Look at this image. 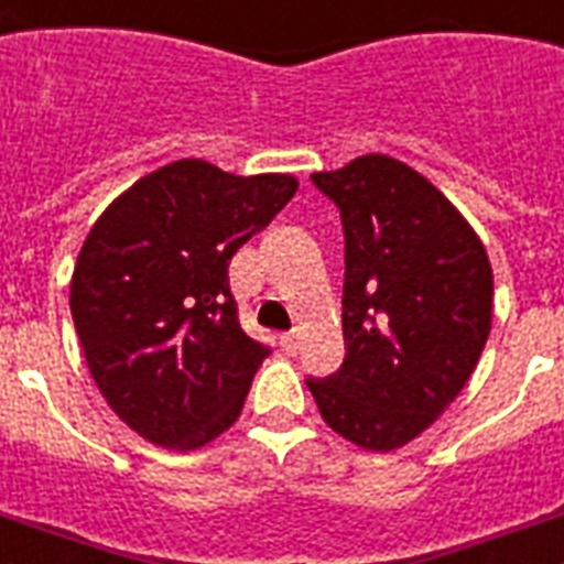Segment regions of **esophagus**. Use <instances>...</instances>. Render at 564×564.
I'll use <instances>...</instances> for the list:
<instances>
[{
    "instance_id": "esophagus-1",
    "label": "esophagus",
    "mask_w": 564,
    "mask_h": 564,
    "mask_svg": "<svg viewBox=\"0 0 564 564\" xmlns=\"http://www.w3.org/2000/svg\"><path fill=\"white\" fill-rule=\"evenodd\" d=\"M299 344H302V337H299V332H286V335H281L283 352H290V356H293L295 349H299Z\"/></svg>"
}]
</instances>
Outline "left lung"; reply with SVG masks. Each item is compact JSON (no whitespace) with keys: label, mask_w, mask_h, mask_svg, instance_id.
Segmentation results:
<instances>
[{"label":"left lung","mask_w":564,"mask_h":564,"mask_svg":"<svg viewBox=\"0 0 564 564\" xmlns=\"http://www.w3.org/2000/svg\"><path fill=\"white\" fill-rule=\"evenodd\" d=\"M344 220L337 373L307 379L319 415L365 452H394L460 394L494 323V269L440 187L388 154L314 173Z\"/></svg>","instance_id":"obj_1"}]
</instances>
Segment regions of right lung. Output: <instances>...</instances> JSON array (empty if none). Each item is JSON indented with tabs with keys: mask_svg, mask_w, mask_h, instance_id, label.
Here are the masks:
<instances>
[{
	"mask_svg": "<svg viewBox=\"0 0 564 564\" xmlns=\"http://www.w3.org/2000/svg\"><path fill=\"white\" fill-rule=\"evenodd\" d=\"M299 191L185 158L104 208L70 274V316L95 386L143 440L203 448L239 419L269 346L245 335L229 260Z\"/></svg>",
	"mask_w": 564,
	"mask_h": 564,
	"instance_id": "1",
	"label": "right lung"
}]
</instances>
